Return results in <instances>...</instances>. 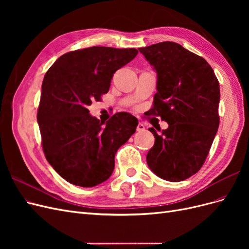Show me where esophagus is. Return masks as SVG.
I'll use <instances>...</instances> for the list:
<instances>
[{
  "label": "esophagus",
  "mask_w": 249,
  "mask_h": 249,
  "mask_svg": "<svg viewBox=\"0 0 249 249\" xmlns=\"http://www.w3.org/2000/svg\"><path fill=\"white\" fill-rule=\"evenodd\" d=\"M144 129H145L144 124H143L142 123H139L138 125H137V131H138V132H142V131H144Z\"/></svg>",
  "instance_id": "34e87169"
}]
</instances>
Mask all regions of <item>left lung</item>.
<instances>
[{
  "label": "left lung",
  "mask_w": 249,
  "mask_h": 249,
  "mask_svg": "<svg viewBox=\"0 0 249 249\" xmlns=\"http://www.w3.org/2000/svg\"><path fill=\"white\" fill-rule=\"evenodd\" d=\"M139 52L157 72L149 114L168 124L160 134V126L148 129L155 144L146 162L156 176L180 182L201 168L212 146L219 126V82L205 59L178 43L159 42Z\"/></svg>",
  "instance_id": "1"
}]
</instances>
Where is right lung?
Instances as JSON below:
<instances>
[{"label":"right lung","instance_id":"1","mask_svg":"<svg viewBox=\"0 0 249 249\" xmlns=\"http://www.w3.org/2000/svg\"><path fill=\"white\" fill-rule=\"evenodd\" d=\"M136 49L91 47L56 60L44 76L37 120L48 162L60 177L80 187L107 180L117 149L136 132L138 119L120 112L108 122L88 106L109 91L114 72L137 56Z\"/></svg>","mask_w":249,"mask_h":249}]
</instances>
